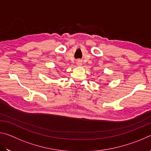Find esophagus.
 Instances as JSON below:
<instances>
[{
	"label": "esophagus",
	"instance_id": "1",
	"mask_svg": "<svg viewBox=\"0 0 151 151\" xmlns=\"http://www.w3.org/2000/svg\"><path fill=\"white\" fill-rule=\"evenodd\" d=\"M76 65H77V66H81L82 65V61L81 60H78L77 62H76Z\"/></svg>",
	"mask_w": 151,
	"mask_h": 151
}]
</instances>
